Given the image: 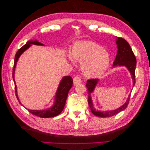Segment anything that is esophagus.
Listing matches in <instances>:
<instances>
[{"instance_id":"34e87169","label":"esophagus","mask_w":150,"mask_h":150,"mask_svg":"<svg viewBox=\"0 0 150 150\" xmlns=\"http://www.w3.org/2000/svg\"><path fill=\"white\" fill-rule=\"evenodd\" d=\"M81 83V79L79 77V76H75V77L73 78V84L74 85H77Z\"/></svg>"}]
</instances>
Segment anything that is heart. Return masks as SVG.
I'll list each match as a JSON object with an SVG mask.
<instances>
[{"instance_id":"heart-1","label":"heart","mask_w":150,"mask_h":150,"mask_svg":"<svg viewBox=\"0 0 150 150\" xmlns=\"http://www.w3.org/2000/svg\"><path fill=\"white\" fill-rule=\"evenodd\" d=\"M74 59L82 64V70L88 77H100L109 68L111 56L104 47L93 42L76 44L72 51Z\"/></svg>"}]
</instances>
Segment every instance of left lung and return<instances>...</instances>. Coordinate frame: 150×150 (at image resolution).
I'll return each instance as SVG.
<instances>
[{"instance_id":"left-lung-1","label":"left lung","mask_w":150,"mask_h":150,"mask_svg":"<svg viewBox=\"0 0 150 150\" xmlns=\"http://www.w3.org/2000/svg\"><path fill=\"white\" fill-rule=\"evenodd\" d=\"M116 43L117 44L118 50L116 58L115 59L113 64V66H125L126 68H127L128 71L130 72V74L132 75V78L133 80V86H134V85L135 84V68L137 63L136 57L134 53H133L129 44L125 39L120 37L117 38L116 39ZM98 81H99L98 79H89L87 81L86 84L88 91V104L92 113L97 117L104 118L113 116L119 113L120 111L125 110L129 104L130 94L129 95L128 99L126 101V103L122 106L119 107L116 110L105 111L96 110V109L93 107V102H92L91 97V93H93Z\"/></svg>"}]
</instances>
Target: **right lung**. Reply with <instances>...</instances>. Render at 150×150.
I'll list each match as a JSON object with an SVG mask.
<instances>
[{"mask_svg":"<svg viewBox=\"0 0 150 150\" xmlns=\"http://www.w3.org/2000/svg\"><path fill=\"white\" fill-rule=\"evenodd\" d=\"M31 44H35V45H39V46H44L41 42H38L37 40H29L28 41L26 44L21 47L17 52L15 57V61H14V66L13 69V79L14 83L15 84V79H14V75H15V71L16 65H17V62L18 60V58L22 55L24 51H26L27 49L31 46ZM73 86V79L70 76H65L64 77L61 81H60L59 86L57 89L56 95L55 97V102L52 107H51L49 109L44 110H28L31 113H32L35 115L38 116L41 118H50V117H53L57 115H58L60 113L62 112L64 107L65 106V103L67 99V97H68V92L70 89ZM15 93L16 96H17V99L19 98L18 97L17 93V86L15 84ZM19 101V100H18ZM21 104V102L19 101Z\"/></svg>","mask_w":150,"mask_h":150,"instance_id":"1","label":"right lung"}]
</instances>
